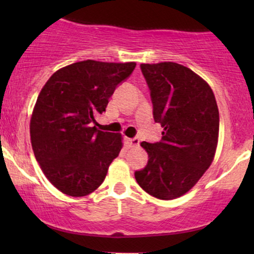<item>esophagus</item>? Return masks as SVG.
<instances>
[{"mask_svg":"<svg viewBox=\"0 0 254 254\" xmlns=\"http://www.w3.org/2000/svg\"><path fill=\"white\" fill-rule=\"evenodd\" d=\"M127 144L129 148H136L139 145L138 138H127Z\"/></svg>","mask_w":254,"mask_h":254,"instance_id":"esophagus-1","label":"esophagus"}]
</instances>
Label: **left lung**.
<instances>
[{"mask_svg": "<svg viewBox=\"0 0 254 254\" xmlns=\"http://www.w3.org/2000/svg\"><path fill=\"white\" fill-rule=\"evenodd\" d=\"M150 89L154 121L164 127L156 143L142 142L148 164L136 182L159 199L189 192L214 161L220 116L214 92L199 75L182 64H141Z\"/></svg>", "mask_w": 254, "mask_h": 254, "instance_id": "8db88e82", "label": "left lung"}]
</instances>
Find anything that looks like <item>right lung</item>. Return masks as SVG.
Returning a JSON list of instances; mask_svg holds the SVG:
<instances>
[{
  "mask_svg": "<svg viewBox=\"0 0 254 254\" xmlns=\"http://www.w3.org/2000/svg\"><path fill=\"white\" fill-rule=\"evenodd\" d=\"M135 66V62L81 61L58 69L44 84L32 112L31 143L43 173L57 190L83 197L103 184L123 137L93 124Z\"/></svg>",
  "mask_w": 254,
  "mask_h": 254,
  "instance_id": "right-lung-1",
  "label": "right lung"
}]
</instances>
